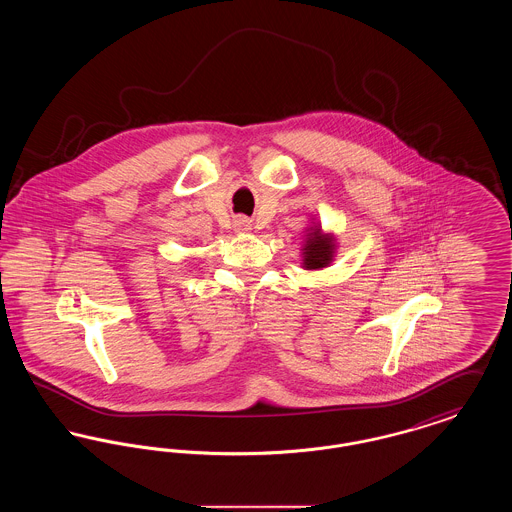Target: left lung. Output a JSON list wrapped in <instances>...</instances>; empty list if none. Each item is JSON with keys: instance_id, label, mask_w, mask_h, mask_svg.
<instances>
[{"instance_id": "8db88e82", "label": "left lung", "mask_w": 512, "mask_h": 512, "mask_svg": "<svg viewBox=\"0 0 512 512\" xmlns=\"http://www.w3.org/2000/svg\"><path fill=\"white\" fill-rule=\"evenodd\" d=\"M336 238L332 234H326L320 224H311L305 230V240L301 247L303 263L301 267L305 270H320V268L330 267V263L336 257Z\"/></svg>"}]
</instances>
